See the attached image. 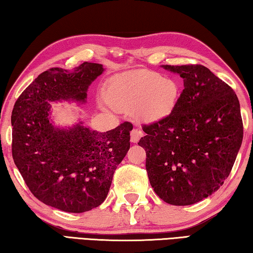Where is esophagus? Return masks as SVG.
I'll use <instances>...</instances> for the list:
<instances>
[{
    "instance_id": "34e87169",
    "label": "esophagus",
    "mask_w": 253,
    "mask_h": 253,
    "mask_svg": "<svg viewBox=\"0 0 253 253\" xmlns=\"http://www.w3.org/2000/svg\"><path fill=\"white\" fill-rule=\"evenodd\" d=\"M142 136H143V132L140 131L139 129H136V128H134V129H132L131 132H130V142L134 143V144L138 143V140Z\"/></svg>"
}]
</instances>
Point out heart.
<instances>
[{
	"label": "heart",
	"instance_id": "heart-1",
	"mask_svg": "<svg viewBox=\"0 0 253 253\" xmlns=\"http://www.w3.org/2000/svg\"><path fill=\"white\" fill-rule=\"evenodd\" d=\"M181 98L177 80L148 70L115 76L106 84L104 99L111 109L132 114L144 124H158L173 116Z\"/></svg>",
	"mask_w": 253,
	"mask_h": 253
}]
</instances>
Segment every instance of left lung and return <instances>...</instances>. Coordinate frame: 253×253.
Segmentation results:
<instances>
[{
    "label": "left lung",
    "mask_w": 253,
    "mask_h": 253,
    "mask_svg": "<svg viewBox=\"0 0 253 253\" xmlns=\"http://www.w3.org/2000/svg\"><path fill=\"white\" fill-rule=\"evenodd\" d=\"M183 78L174 115L144 125L138 145L155 193L172 205H191L220 188L241 147L243 125L233 89L201 65L162 66Z\"/></svg>",
    "instance_id": "left-lung-1"
}]
</instances>
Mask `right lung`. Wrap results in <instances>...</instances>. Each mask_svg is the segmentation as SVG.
I'll use <instances>...</instances> for the list:
<instances>
[{
  "instance_id": "obj_1",
  "label": "right lung",
  "mask_w": 253,
  "mask_h": 253,
  "mask_svg": "<svg viewBox=\"0 0 253 253\" xmlns=\"http://www.w3.org/2000/svg\"><path fill=\"white\" fill-rule=\"evenodd\" d=\"M105 71L84 62L72 71L51 68L21 93L12 111V155L30 191L50 207L83 213L99 207L130 147V123L100 132L84 125L55 126L52 102L87 101L89 85Z\"/></svg>"
}]
</instances>
